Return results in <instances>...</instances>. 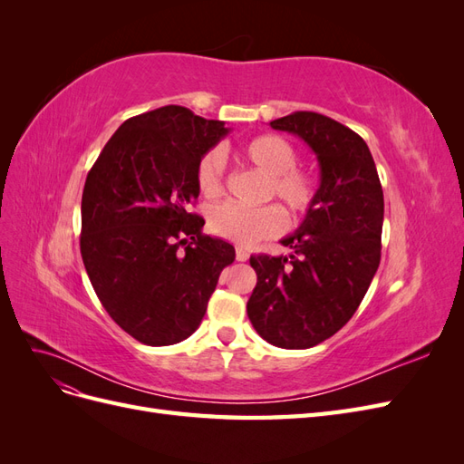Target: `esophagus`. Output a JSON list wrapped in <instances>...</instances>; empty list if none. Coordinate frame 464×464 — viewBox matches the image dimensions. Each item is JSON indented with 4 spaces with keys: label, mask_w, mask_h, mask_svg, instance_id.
I'll list each match as a JSON object with an SVG mask.
<instances>
[{
    "label": "esophagus",
    "mask_w": 464,
    "mask_h": 464,
    "mask_svg": "<svg viewBox=\"0 0 464 464\" xmlns=\"http://www.w3.org/2000/svg\"><path fill=\"white\" fill-rule=\"evenodd\" d=\"M247 257H249L247 249L242 247V246H237V247H236V259H237V261H247Z\"/></svg>",
    "instance_id": "34e87169"
}]
</instances>
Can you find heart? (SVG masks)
<instances>
[{"label": "heart", "mask_w": 464, "mask_h": 464, "mask_svg": "<svg viewBox=\"0 0 464 464\" xmlns=\"http://www.w3.org/2000/svg\"><path fill=\"white\" fill-rule=\"evenodd\" d=\"M240 157L266 176V198H276L292 215H304L315 201V178L296 166L298 150L283 135H259L242 149ZM224 160L218 150H208L198 164V186L205 198L222 193ZM210 230L237 246H249L263 237L285 230L286 218L276 205L246 208L240 205H218L208 218Z\"/></svg>", "instance_id": "heart-1"}]
</instances>
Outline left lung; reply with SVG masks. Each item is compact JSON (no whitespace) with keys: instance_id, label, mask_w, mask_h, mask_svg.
I'll use <instances>...</instances> for the list:
<instances>
[{"instance_id":"8db88e82","label":"left lung","mask_w":464,"mask_h":464,"mask_svg":"<svg viewBox=\"0 0 464 464\" xmlns=\"http://www.w3.org/2000/svg\"><path fill=\"white\" fill-rule=\"evenodd\" d=\"M273 130L304 139L321 184L300 228L285 237L288 257L251 256L257 285L247 317L266 343L302 350L343 329L366 296L382 259L383 189L363 139L315 111H294Z\"/></svg>"}]
</instances>
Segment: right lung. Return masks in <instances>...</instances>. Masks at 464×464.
Wrapping results in <instances>:
<instances>
[{
    "instance_id": "right-lung-1",
    "label": "right lung",
    "mask_w": 464,
    "mask_h": 464,
    "mask_svg": "<svg viewBox=\"0 0 464 464\" xmlns=\"http://www.w3.org/2000/svg\"><path fill=\"white\" fill-rule=\"evenodd\" d=\"M230 130L184 106L125 120L92 164L81 201V256L98 300L139 343L188 339L234 246L189 213L198 164Z\"/></svg>"
}]
</instances>
